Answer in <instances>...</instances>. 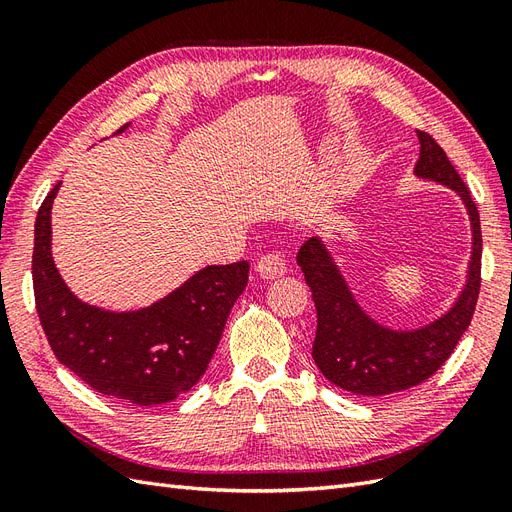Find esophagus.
Returning <instances> with one entry per match:
<instances>
[{"mask_svg":"<svg viewBox=\"0 0 512 512\" xmlns=\"http://www.w3.org/2000/svg\"><path fill=\"white\" fill-rule=\"evenodd\" d=\"M286 271V258L280 252H269L260 256V260L256 262V273L265 277V280H275V277H282Z\"/></svg>","mask_w":512,"mask_h":512,"instance_id":"1","label":"esophagus"}]
</instances>
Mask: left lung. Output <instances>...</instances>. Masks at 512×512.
<instances>
[{
  "instance_id": "8db88e82",
  "label": "left lung",
  "mask_w": 512,
  "mask_h": 512,
  "mask_svg": "<svg viewBox=\"0 0 512 512\" xmlns=\"http://www.w3.org/2000/svg\"><path fill=\"white\" fill-rule=\"evenodd\" d=\"M416 136L421 156L416 160L414 175L453 190L466 207L472 228L466 284L442 316L416 329L386 327L356 301L322 237H309L297 254L318 314L314 361L324 378L354 395H389L425 382L451 356L476 309L483 254L478 209L444 149L427 132L416 130Z\"/></svg>"
}]
</instances>
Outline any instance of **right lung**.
<instances>
[{
  "label": "right lung",
  "mask_w": 512,
  "mask_h": 512,
  "mask_svg": "<svg viewBox=\"0 0 512 512\" xmlns=\"http://www.w3.org/2000/svg\"><path fill=\"white\" fill-rule=\"evenodd\" d=\"M59 188L61 183L38 209L32 258L36 309L57 361L94 391L134 406L168 404L188 393L220 344L230 309L247 286L250 262L209 265L132 312L85 303L66 286L51 252Z\"/></svg>",
  "instance_id": "add662e5"
}]
</instances>
